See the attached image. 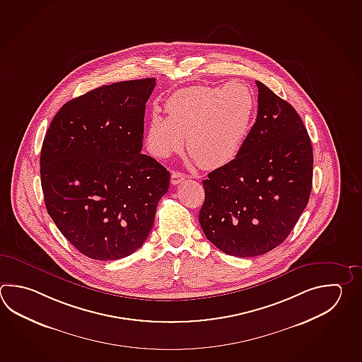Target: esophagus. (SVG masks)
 I'll return each mask as SVG.
<instances>
[{"mask_svg":"<svg viewBox=\"0 0 362 362\" xmlns=\"http://www.w3.org/2000/svg\"><path fill=\"white\" fill-rule=\"evenodd\" d=\"M187 175L183 174V173H180V171H173V174H171V183L173 185H179L182 180H185Z\"/></svg>","mask_w":362,"mask_h":362,"instance_id":"obj_1","label":"esophagus"}]
</instances>
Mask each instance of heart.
I'll use <instances>...</instances> for the list:
<instances>
[{
  "label": "heart",
  "mask_w": 362,
  "mask_h": 362,
  "mask_svg": "<svg viewBox=\"0 0 362 362\" xmlns=\"http://www.w3.org/2000/svg\"><path fill=\"white\" fill-rule=\"evenodd\" d=\"M255 96L243 82L177 90L165 102L168 117L148 119L146 144L166 158L183 146L204 169H219L236 158L250 132Z\"/></svg>",
  "instance_id": "1"
}]
</instances>
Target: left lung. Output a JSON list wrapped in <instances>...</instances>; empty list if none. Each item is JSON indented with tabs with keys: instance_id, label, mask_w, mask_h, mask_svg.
Here are the masks:
<instances>
[{
	"instance_id": "left-lung-1",
	"label": "left lung",
	"mask_w": 362,
	"mask_h": 362,
	"mask_svg": "<svg viewBox=\"0 0 362 362\" xmlns=\"http://www.w3.org/2000/svg\"><path fill=\"white\" fill-rule=\"evenodd\" d=\"M258 116L236 158L202 182L199 226L219 250L240 258L282 244L310 199L313 152L291 104L264 83Z\"/></svg>"
}]
</instances>
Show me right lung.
Returning a JSON list of instances; mask_svg holds the SVG:
<instances>
[{
    "label": "right lung",
    "instance_id": "obj_1",
    "mask_svg": "<svg viewBox=\"0 0 362 362\" xmlns=\"http://www.w3.org/2000/svg\"><path fill=\"white\" fill-rule=\"evenodd\" d=\"M156 78L115 82L64 104L45 135V205L62 235L95 260L125 258L147 240L170 173L141 153Z\"/></svg>",
    "mask_w": 362,
    "mask_h": 362
}]
</instances>
